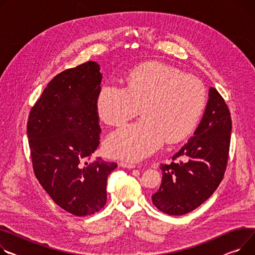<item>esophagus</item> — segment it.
Returning a JSON list of instances; mask_svg holds the SVG:
<instances>
[{"label": "esophagus", "mask_w": 255, "mask_h": 255, "mask_svg": "<svg viewBox=\"0 0 255 255\" xmlns=\"http://www.w3.org/2000/svg\"><path fill=\"white\" fill-rule=\"evenodd\" d=\"M120 166L123 167V168H127V169H133L136 166H135L134 164H130V163H125V162H121L120 163Z\"/></svg>", "instance_id": "esophagus-1"}]
</instances>
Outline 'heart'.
<instances>
[{
    "label": "heart",
    "instance_id": "heart-1",
    "mask_svg": "<svg viewBox=\"0 0 255 255\" xmlns=\"http://www.w3.org/2000/svg\"><path fill=\"white\" fill-rule=\"evenodd\" d=\"M206 106V89L198 78L160 63H147L130 72L125 87L105 84L97 95L99 117L121 124L139 111L142 119L111 132L107 154L129 162L140 161L163 146L175 143L196 128Z\"/></svg>",
    "mask_w": 255,
    "mask_h": 255
}]
</instances>
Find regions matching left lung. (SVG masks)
<instances>
[{"label":"left lung","instance_id":"1","mask_svg":"<svg viewBox=\"0 0 255 255\" xmlns=\"http://www.w3.org/2000/svg\"><path fill=\"white\" fill-rule=\"evenodd\" d=\"M232 119L218 91L210 87L202 120L189 139L161 164L162 183L151 196L152 204L169 215H183L199 207L217 189L229 158Z\"/></svg>","mask_w":255,"mask_h":255}]
</instances>
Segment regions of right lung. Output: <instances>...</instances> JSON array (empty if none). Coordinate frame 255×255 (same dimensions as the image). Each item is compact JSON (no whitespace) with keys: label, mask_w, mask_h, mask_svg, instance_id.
<instances>
[{"label":"right lung","mask_w":255,"mask_h":255,"mask_svg":"<svg viewBox=\"0 0 255 255\" xmlns=\"http://www.w3.org/2000/svg\"><path fill=\"white\" fill-rule=\"evenodd\" d=\"M99 70L87 61L55 76L30 110L26 127L36 177L58 206L77 216L106 205L108 176L117 168L100 158L87 162L99 144Z\"/></svg>","instance_id":"1"}]
</instances>
